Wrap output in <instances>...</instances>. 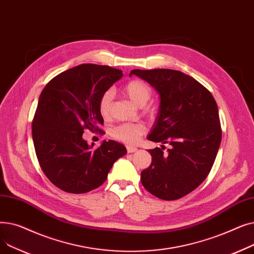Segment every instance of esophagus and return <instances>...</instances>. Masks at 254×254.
Returning <instances> with one entry per match:
<instances>
[{
    "instance_id": "1",
    "label": "esophagus",
    "mask_w": 254,
    "mask_h": 254,
    "mask_svg": "<svg viewBox=\"0 0 254 254\" xmlns=\"http://www.w3.org/2000/svg\"><path fill=\"white\" fill-rule=\"evenodd\" d=\"M127 153H131V152H136L138 149L136 147H132V146H127Z\"/></svg>"
}]
</instances>
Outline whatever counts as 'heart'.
<instances>
[{
    "instance_id": "1",
    "label": "heart",
    "mask_w": 254,
    "mask_h": 254,
    "mask_svg": "<svg viewBox=\"0 0 254 254\" xmlns=\"http://www.w3.org/2000/svg\"><path fill=\"white\" fill-rule=\"evenodd\" d=\"M125 91L130 101L139 107H143L150 100L151 88L150 86L139 79L130 80L125 86ZM114 92L111 89L106 90L99 101V112L103 118H108L111 114L112 102ZM146 112L152 113L153 109L147 107ZM145 132V127L142 124H123L112 128L111 135L114 139L126 144H136Z\"/></svg>"
}]
</instances>
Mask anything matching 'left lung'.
<instances>
[{
	"instance_id": "1",
	"label": "left lung",
	"mask_w": 254,
	"mask_h": 254,
	"mask_svg": "<svg viewBox=\"0 0 254 254\" xmlns=\"http://www.w3.org/2000/svg\"><path fill=\"white\" fill-rule=\"evenodd\" d=\"M159 95V109L147 139L161 142L149 149L151 165L141 172L146 190L174 201L194 190L208 176L221 142L217 104L190 75L170 69L132 70ZM164 143L171 147L165 153Z\"/></svg>"
}]
</instances>
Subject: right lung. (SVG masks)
Masks as SVG:
<instances>
[{
  "label": "right lung",
  "instance_id": "1",
  "mask_svg": "<svg viewBox=\"0 0 254 254\" xmlns=\"http://www.w3.org/2000/svg\"><path fill=\"white\" fill-rule=\"evenodd\" d=\"M109 65L82 64L46 84L32 124L40 167L52 184L70 193H85L107 179L113 164L127 153L123 144L104 141L93 149L82 138L84 129L101 131L103 93L123 77Z\"/></svg>",
  "mask_w": 254,
  "mask_h": 254
}]
</instances>
